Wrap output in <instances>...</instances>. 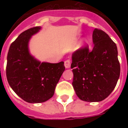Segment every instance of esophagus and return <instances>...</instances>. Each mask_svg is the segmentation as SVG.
I'll list each match as a JSON object with an SVG mask.
<instances>
[{"label": "esophagus", "mask_w": 128, "mask_h": 128, "mask_svg": "<svg viewBox=\"0 0 128 128\" xmlns=\"http://www.w3.org/2000/svg\"><path fill=\"white\" fill-rule=\"evenodd\" d=\"M64 66L66 68H69L70 67V61L69 60H67L64 62Z\"/></svg>", "instance_id": "obj_1"}]
</instances>
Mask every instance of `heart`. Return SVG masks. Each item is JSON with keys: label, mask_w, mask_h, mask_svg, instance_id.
I'll return each mask as SVG.
<instances>
[{"label": "heart", "mask_w": 128, "mask_h": 128, "mask_svg": "<svg viewBox=\"0 0 128 128\" xmlns=\"http://www.w3.org/2000/svg\"><path fill=\"white\" fill-rule=\"evenodd\" d=\"M85 42H87V41H85Z\"/></svg>", "instance_id": "1"}]
</instances>
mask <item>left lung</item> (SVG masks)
Listing matches in <instances>:
<instances>
[{
    "label": "left lung",
    "mask_w": 128,
    "mask_h": 128,
    "mask_svg": "<svg viewBox=\"0 0 128 128\" xmlns=\"http://www.w3.org/2000/svg\"><path fill=\"white\" fill-rule=\"evenodd\" d=\"M94 46L79 48L72 53L71 68L72 86L82 101L101 102L115 88L120 75L117 47L106 33L94 29L92 33Z\"/></svg>",
    "instance_id": "obj_1"
}]
</instances>
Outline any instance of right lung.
Listing matches in <instances>:
<instances>
[{"instance_id": "add662e5", "label": "right lung", "mask_w": 128, "mask_h": 128, "mask_svg": "<svg viewBox=\"0 0 128 128\" xmlns=\"http://www.w3.org/2000/svg\"><path fill=\"white\" fill-rule=\"evenodd\" d=\"M40 29V26H35L20 34L10 45L7 54L8 83L21 99L28 103H42L50 99L65 70L64 62L41 63L29 53V40Z\"/></svg>"}]
</instances>
